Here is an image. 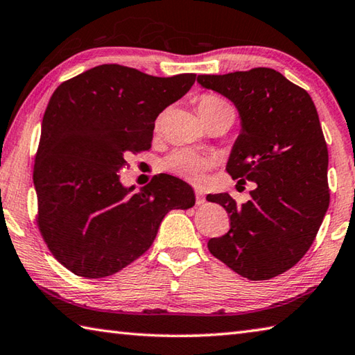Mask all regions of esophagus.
<instances>
[{
    "instance_id": "esophagus-1",
    "label": "esophagus",
    "mask_w": 355,
    "mask_h": 355,
    "mask_svg": "<svg viewBox=\"0 0 355 355\" xmlns=\"http://www.w3.org/2000/svg\"><path fill=\"white\" fill-rule=\"evenodd\" d=\"M196 200H197V205H203L205 203V194L203 191L200 188H196Z\"/></svg>"
}]
</instances>
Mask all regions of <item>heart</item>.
<instances>
[{
    "instance_id": "1",
    "label": "heart",
    "mask_w": 355,
    "mask_h": 355,
    "mask_svg": "<svg viewBox=\"0 0 355 355\" xmlns=\"http://www.w3.org/2000/svg\"><path fill=\"white\" fill-rule=\"evenodd\" d=\"M220 110H227L234 114L233 108H231L223 99L218 98V96L216 94L200 96L198 99L200 114L220 112ZM163 166L166 171L175 173V175L182 178L189 180V182H200L203 177V173L212 167V159L197 150L178 149L175 152H172L171 155L163 161Z\"/></svg>"
}]
</instances>
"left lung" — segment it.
<instances>
[{
  "label": "left lung",
  "instance_id": "left-lung-1",
  "mask_svg": "<svg viewBox=\"0 0 355 355\" xmlns=\"http://www.w3.org/2000/svg\"><path fill=\"white\" fill-rule=\"evenodd\" d=\"M197 82L239 110L227 172L257 184L242 206L227 192L206 197L227 209L231 225L208 248L243 278L272 279L307 253L329 206V155L317 108L306 89L272 68L202 74Z\"/></svg>",
  "mask_w": 355,
  "mask_h": 355
}]
</instances>
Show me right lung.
I'll list each match as a JSON object with an SVG mask.
<instances>
[{
  "instance_id": "right-lung-1",
  "label": "right lung",
  "mask_w": 355,
  "mask_h": 355,
  "mask_svg": "<svg viewBox=\"0 0 355 355\" xmlns=\"http://www.w3.org/2000/svg\"><path fill=\"white\" fill-rule=\"evenodd\" d=\"M194 82L192 73L155 77L112 63L51 96L34 164L37 225L69 272L118 273L150 248L167 212L196 205L191 186L167 173L138 192L119 182L125 157L150 149L157 116Z\"/></svg>"
}]
</instances>
